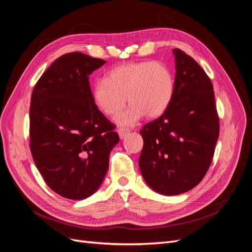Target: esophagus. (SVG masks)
I'll return each mask as SVG.
<instances>
[{"instance_id":"obj_1","label":"esophagus","mask_w":252,"mask_h":252,"mask_svg":"<svg viewBox=\"0 0 252 252\" xmlns=\"http://www.w3.org/2000/svg\"><path fill=\"white\" fill-rule=\"evenodd\" d=\"M118 133L120 135V139L121 140H124L126 136L129 134V130H128V129L121 128V129H119V130H118Z\"/></svg>"}]
</instances>
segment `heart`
Returning a JSON list of instances; mask_svg holds the SVG:
<instances>
[{"instance_id":"1","label":"heart","mask_w":252,"mask_h":252,"mask_svg":"<svg viewBox=\"0 0 252 252\" xmlns=\"http://www.w3.org/2000/svg\"><path fill=\"white\" fill-rule=\"evenodd\" d=\"M173 94L174 80L169 68L150 61L121 65L93 87L94 102L106 116H118L127 100L131 104L116 119L120 127L134 126L145 114L150 119L161 117L170 106Z\"/></svg>"}]
</instances>
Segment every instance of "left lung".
I'll return each instance as SVG.
<instances>
[{
  "mask_svg": "<svg viewBox=\"0 0 252 252\" xmlns=\"http://www.w3.org/2000/svg\"><path fill=\"white\" fill-rule=\"evenodd\" d=\"M172 51L177 70L172 102L140 131V170L147 185L164 195L184 193L199 184L209 169L220 133L208 75L184 51Z\"/></svg>",
  "mask_w": 252,
  "mask_h": 252,
  "instance_id": "1",
  "label": "left lung"
}]
</instances>
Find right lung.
Listing matches in <instances>:
<instances>
[{"label":"right lung","instance_id":"obj_1","mask_svg":"<svg viewBox=\"0 0 252 252\" xmlns=\"http://www.w3.org/2000/svg\"><path fill=\"white\" fill-rule=\"evenodd\" d=\"M105 63L82 52L66 53L32 91L30 150L45 183L66 199L84 200L96 191L120 141L90 89L89 75Z\"/></svg>","mask_w":252,"mask_h":252}]
</instances>
